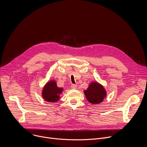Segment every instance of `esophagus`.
Listing matches in <instances>:
<instances>
[{"label":"esophagus","mask_w":147,"mask_h":147,"mask_svg":"<svg viewBox=\"0 0 147 147\" xmlns=\"http://www.w3.org/2000/svg\"><path fill=\"white\" fill-rule=\"evenodd\" d=\"M71 88H73V89H76L77 87V86L76 84H72V85L71 86Z\"/></svg>","instance_id":"esophagus-1"}]
</instances>
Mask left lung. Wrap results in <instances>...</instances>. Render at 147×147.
Listing matches in <instances>:
<instances>
[{"label": "left lung", "instance_id": "left-lung-1", "mask_svg": "<svg viewBox=\"0 0 147 147\" xmlns=\"http://www.w3.org/2000/svg\"><path fill=\"white\" fill-rule=\"evenodd\" d=\"M84 94L87 99L92 104L102 102L107 95V92L103 86L95 82L90 84L87 90L84 91Z\"/></svg>", "mask_w": 147, "mask_h": 147}]
</instances>
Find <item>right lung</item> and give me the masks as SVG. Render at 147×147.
Wrapping results in <instances>:
<instances>
[{"label":"right lung","mask_w":147,"mask_h":147,"mask_svg":"<svg viewBox=\"0 0 147 147\" xmlns=\"http://www.w3.org/2000/svg\"><path fill=\"white\" fill-rule=\"evenodd\" d=\"M63 89L58 88L55 81L48 82L44 87L42 93L44 99L49 102H55L59 99V94L61 93Z\"/></svg>","instance_id":"obj_1"}]
</instances>
